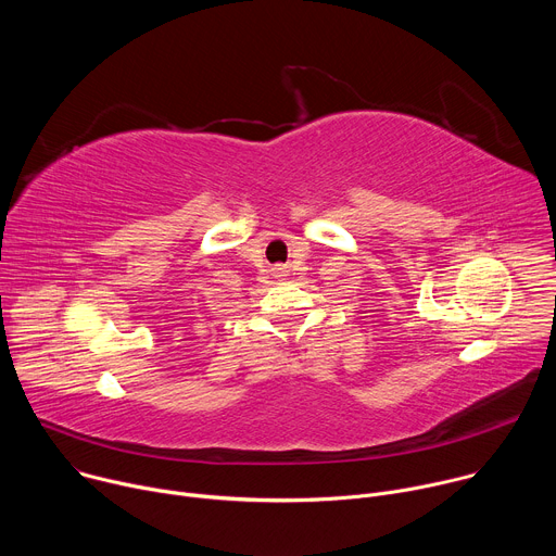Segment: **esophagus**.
<instances>
[{"mask_svg":"<svg viewBox=\"0 0 556 556\" xmlns=\"http://www.w3.org/2000/svg\"><path fill=\"white\" fill-rule=\"evenodd\" d=\"M286 275H288V270H286V268H283V266H277V268H275V277H279V279H283V277H286Z\"/></svg>","mask_w":556,"mask_h":556,"instance_id":"esophagus-1","label":"esophagus"}]
</instances>
